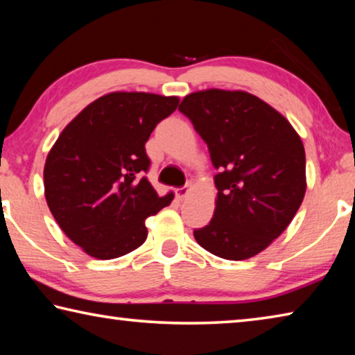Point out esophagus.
Listing matches in <instances>:
<instances>
[{"label": "esophagus", "instance_id": "34e87169", "mask_svg": "<svg viewBox=\"0 0 355 355\" xmlns=\"http://www.w3.org/2000/svg\"><path fill=\"white\" fill-rule=\"evenodd\" d=\"M188 194H189V189L188 188H178L175 191V196H177L178 200H184L186 197H188Z\"/></svg>", "mask_w": 355, "mask_h": 355}]
</instances>
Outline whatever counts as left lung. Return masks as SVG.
<instances>
[{"label":"left lung","instance_id":"left-lung-1","mask_svg":"<svg viewBox=\"0 0 355 355\" xmlns=\"http://www.w3.org/2000/svg\"><path fill=\"white\" fill-rule=\"evenodd\" d=\"M178 111L205 141L218 169L213 219L194 230L196 241L225 260L260 254L290 225L307 189L305 150L296 130L244 91L192 92Z\"/></svg>","mask_w":355,"mask_h":355}]
</instances>
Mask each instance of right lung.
Wrapping results in <instances>:
<instances>
[{
	"mask_svg": "<svg viewBox=\"0 0 355 355\" xmlns=\"http://www.w3.org/2000/svg\"><path fill=\"white\" fill-rule=\"evenodd\" d=\"M178 97L111 92L92 101L46 156L45 199L71 241L98 260L130 254L147 239L146 219L171 205L147 180L146 142Z\"/></svg>",
	"mask_w": 355,
	"mask_h": 355,
	"instance_id": "right-lung-1",
	"label": "right lung"
}]
</instances>
